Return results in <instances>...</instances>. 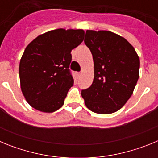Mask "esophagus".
Instances as JSON below:
<instances>
[{
  "label": "esophagus",
  "instance_id": "obj_1",
  "mask_svg": "<svg viewBox=\"0 0 158 158\" xmlns=\"http://www.w3.org/2000/svg\"><path fill=\"white\" fill-rule=\"evenodd\" d=\"M81 74V72H77V75L78 77H80Z\"/></svg>",
  "mask_w": 158,
  "mask_h": 158
}]
</instances>
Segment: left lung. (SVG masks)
Instances as JSON below:
<instances>
[{
  "mask_svg": "<svg viewBox=\"0 0 158 158\" xmlns=\"http://www.w3.org/2000/svg\"><path fill=\"white\" fill-rule=\"evenodd\" d=\"M84 42L94 62L93 84L81 90L85 104L95 113L115 112L129 100L139 80V56L127 40L109 31L88 30Z\"/></svg>",
  "mask_w": 158,
  "mask_h": 158,
  "instance_id": "left-lung-1",
  "label": "left lung"
}]
</instances>
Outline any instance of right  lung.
<instances>
[{"mask_svg":"<svg viewBox=\"0 0 158 158\" xmlns=\"http://www.w3.org/2000/svg\"><path fill=\"white\" fill-rule=\"evenodd\" d=\"M84 35L81 29H56L39 35L27 45L19 74L22 93L32 107L54 112L63 105L73 85L70 52L82 43Z\"/></svg>","mask_w":158,"mask_h":158,"instance_id":"add662e5","label":"right lung"}]
</instances>
